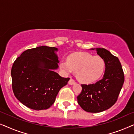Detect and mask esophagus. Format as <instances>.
Instances as JSON below:
<instances>
[{
  "label": "esophagus",
  "mask_w": 134,
  "mask_h": 134,
  "mask_svg": "<svg viewBox=\"0 0 134 134\" xmlns=\"http://www.w3.org/2000/svg\"><path fill=\"white\" fill-rule=\"evenodd\" d=\"M75 83V81L73 79H72V78L70 79V80L69 81V84H70V85H73V84H74Z\"/></svg>",
  "instance_id": "1"
}]
</instances>
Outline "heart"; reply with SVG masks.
Masks as SVG:
<instances>
[{
    "mask_svg": "<svg viewBox=\"0 0 134 134\" xmlns=\"http://www.w3.org/2000/svg\"><path fill=\"white\" fill-rule=\"evenodd\" d=\"M61 69L66 73L76 71L77 78L86 84L95 82L104 72L105 63L99 56H93L87 53H76L71 54L67 61L60 64Z\"/></svg>",
    "mask_w": 134,
    "mask_h": 134,
    "instance_id": "1",
    "label": "heart"
}]
</instances>
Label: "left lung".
I'll return each mask as SVG.
<instances>
[{
	"instance_id": "left-lung-1",
	"label": "left lung",
	"mask_w": 134,
	"mask_h": 134,
	"mask_svg": "<svg viewBox=\"0 0 134 134\" xmlns=\"http://www.w3.org/2000/svg\"><path fill=\"white\" fill-rule=\"evenodd\" d=\"M95 50L105 61L104 76L95 84H81L82 91L77 97L81 108L91 113L103 112L112 107L117 101L124 81V72L118 58L105 48Z\"/></svg>"
}]
</instances>
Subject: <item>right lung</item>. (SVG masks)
I'll return each mask as SVG.
<instances>
[{"mask_svg": "<svg viewBox=\"0 0 134 134\" xmlns=\"http://www.w3.org/2000/svg\"><path fill=\"white\" fill-rule=\"evenodd\" d=\"M56 47L41 46L24 51L11 68L12 88L16 98L34 110L47 109L69 78H63L58 68Z\"/></svg>", "mask_w": 134, "mask_h": 134, "instance_id": "right-lung-1", "label": "right lung"}]
</instances>
